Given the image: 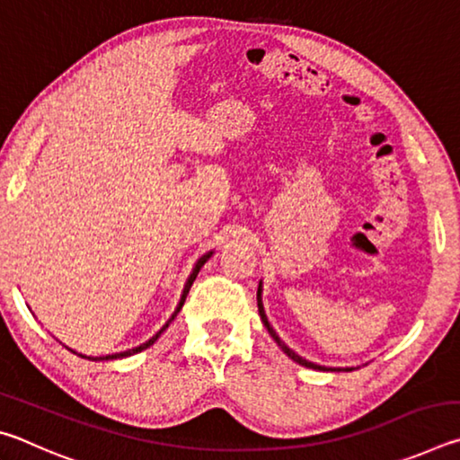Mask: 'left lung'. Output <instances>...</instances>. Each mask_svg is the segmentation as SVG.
Here are the masks:
<instances>
[{
  "label": "left lung",
  "mask_w": 460,
  "mask_h": 460,
  "mask_svg": "<svg viewBox=\"0 0 460 460\" xmlns=\"http://www.w3.org/2000/svg\"><path fill=\"white\" fill-rule=\"evenodd\" d=\"M258 310H260V316H261V323H263V326H266L268 329V332L271 334V339H274L276 342H278V347L282 349V351L290 357L292 361H296V363H300V365H305V367H310V369H323V371H326V367H323V365H316V363H310V361H306V359H302L300 355H296L290 347H286L284 345V341L278 337L276 334V331L271 329L270 326V323H268V318H266V313H263V305H261V284H260V288H258ZM337 371H341V369H337Z\"/></svg>",
  "instance_id": "1"
}]
</instances>
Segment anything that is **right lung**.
<instances>
[{"mask_svg": "<svg viewBox=\"0 0 460 460\" xmlns=\"http://www.w3.org/2000/svg\"><path fill=\"white\" fill-rule=\"evenodd\" d=\"M211 255H213V252H211V253H207V255H202V258H200V260L197 261V266H194V270H192V274H190V278H189V282H186V286H184L182 298H181V302H178V308L174 310V314H172V318H170V321H168V323H166L164 326H162V329H160L158 332H155V334H154V337H152L150 341H147V342H144V345H139V347H136V349H129V351H123V353H115V355H107V357H99V359H119V357H129V355H136V353H139V351H144V349H147V347H150V345H154V342H155V339H158V337H160V334H162V332H164V331L168 329V324L174 321V316H176L178 313H181V308H182V305H184V300H186V294H189V290H190V286H192V282H194V279H197V274H199V270H200L202 266H205V263H207V260H208V258H211ZM81 357H84V355H81ZM87 359H93V357H87ZM93 361H97V357H95V359H93Z\"/></svg>", "mask_w": 460, "mask_h": 460, "instance_id": "right-lung-1", "label": "right lung"}]
</instances>
